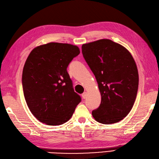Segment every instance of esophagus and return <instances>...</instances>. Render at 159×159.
I'll list each match as a JSON object with an SVG mask.
<instances>
[{
  "label": "esophagus",
  "mask_w": 159,
  "mask_h": 159,
  "mask_svg": "<svg viewBox=\"0 0 159 159\" xmlns=\"http://www.w3.org/2000/svg\"><path fill=\"white\" fill-rule=\"evenodd\" d=\"M82 96L83 98H86V97H87V93H86V92H84V93L82 94Z\"/></svg>",
  "instance_id": "esophagus-1"
}]
</instances>
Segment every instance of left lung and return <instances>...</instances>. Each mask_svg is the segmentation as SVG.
I'll list each match as a JSON object with an SVG mask.
<instances>
[{
  "label": "left lung",
  "instance_id": "8db88e82",
  "mask_svg": "<svg viewBox=\"0 0 159 159\" xmlns=\"http://www.w3.org/2000/svg\"><path fill=\"white\" fill-rule=\"evenodd\" d=\"M83 56L98 83L101 102L92 112L95 120L109 125L124 119L137 97L139 75L129 51L109 39L83 44Z\"/></svg>",
  "mask_w": 159,
  "mask_h": 159
}]
</instances>
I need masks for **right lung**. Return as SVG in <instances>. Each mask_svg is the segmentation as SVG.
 I'll use <instances>...</instances> for the list:
<instances>
[{
  "mask_svg": "<svg viewBox=\"0 0 159 159\" xmlns=\"http://www.w3.org/2000/svg\"><path fill=\"white\" fill-rule=\"evenodd\" d=\"M80 53L69 43H48L34 48L22 72L24 98L32 114L48 125H61L71 118L81 101L66 70Z\"/></svg>",
  "mask_w": 159,
  "mask_h": 159,
  "instance_id": "1",
  "label": "right lung"
}]
</instances>
